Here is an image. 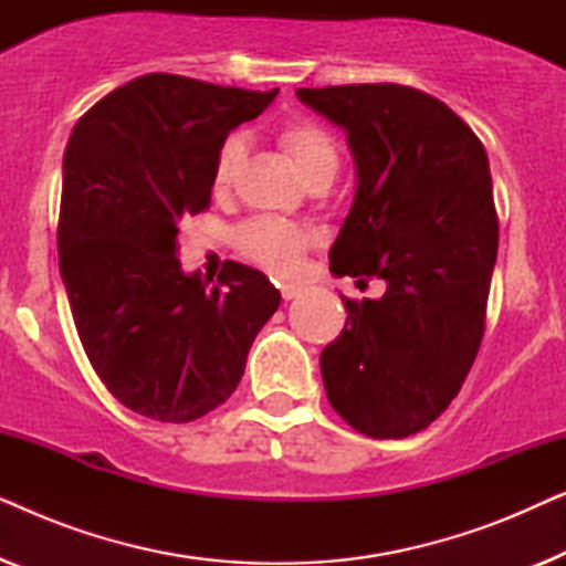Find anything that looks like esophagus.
<instances>
[{"label": "esophagus", "instance_id": "34e87169", "mask_svg": "<svg viewBox=\"0 0 566 566\" xmlns=\"http://www.w3.org/2000/svg\"><path fill=\"white\" fill-rule=\"evenodd\" d=\"M301 293H304V289H301V285H291V283H283V285H281V296H283V301L298 298Z\"/></svg>", "mask_w": 566, "mask_h": 566}]
</instances>
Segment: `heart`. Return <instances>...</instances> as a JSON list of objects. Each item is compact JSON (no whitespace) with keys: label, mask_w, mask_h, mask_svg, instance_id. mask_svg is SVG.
Returning <instances> with one entry per match:
<instances>
[{"label":"heart","mask_w":566,"mask_h":566,"mask_svg":"<svg viewBox=\"0 0 566 566\" xmlns=\"http://www.w3.org/2000/svg\"><path fill=\"white\" fill-rule=\"evenodd\" d=\"M275 142L289 154L301 177L308 185H329L335 180L343 151L332 130L308 118H289L275 130ZM244 165L242 136H229L216 154L211 188L216 196H227L239 180ZM316 244V231L283 219H252L239 227L237 247L258 265L277 275L296 273L304 254Z\"/></svg>","instance_id":"obj_1"}]
</instances>
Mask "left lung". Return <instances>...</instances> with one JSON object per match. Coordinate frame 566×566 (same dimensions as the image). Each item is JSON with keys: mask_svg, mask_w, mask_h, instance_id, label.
Masks as SVG:
<instances>
[{"mask_svg": "<svg viewBox=\"0 0 566 566\" xmlns=\"http://www.w3.org/2000/svg\"><path fill=\"white\" fill-rule=\"evenodd\" d=\"M347 130L358 190L329 250L335 275L386 281L343 298L322 350L329 405L368 438H407L451 405L484 337L500 221L484 144L446 103L405 84L301 87Z\"/></svg>", "mask_w": 566, "mask_h": 566, "instance_id": "8db88e82", "label": "left lung"}]
</instances>
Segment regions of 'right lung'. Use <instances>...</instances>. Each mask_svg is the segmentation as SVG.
I'll use <instances>...</instances> for the list:
<instances>
[{
    "label": "right lung",
    "mask_w": 566,
    "mask_h": 566,
    "mask_svg": "<svg viewBox=\"0 0 566 566\" xmlns=\"http://www.w3.org/2000/svg\"><path fill=\"white\" fill-rule=\"evenodd\" d=\"M277 90L180 74L123 84L76 120L64 151L59 270L84 353L107 391L159 422H192L242 381L247 353L281 293L223 262L185 275L182 223L211 206L216 154Z\"/></svg>",
    "instance_id": "obj_1"
}]
</instances>
